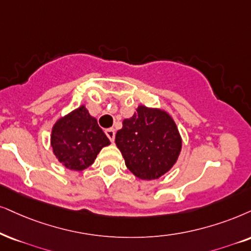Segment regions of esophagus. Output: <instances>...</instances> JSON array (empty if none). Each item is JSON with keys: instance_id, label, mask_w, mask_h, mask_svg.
<instances>
[{"instance_id": "34e87169", "label": "esophagus", "mask_w": 251, "mask_h": 251, "mask_svg": "<svg viewBox=\"0 0 251 251\" xmlns=\"http://www.w3.org/2000/svg\"><path fill=\"white\" fill-rule=\"evenodd\" d=\"M105 134H106L107 138L110 139L111 142L115 141V135H116L115 129H113V128H107V129H105Z\"/></svg>"}]
</instances>
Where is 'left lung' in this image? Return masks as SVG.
<instances>
[{"mask_svg":"<svg viewBox=\"0 0 251 251\" xmlns=\"http://www.w3.org/2000/svg\"><path fill=\"white\" fill-rule=\"evenodd\" d=\"M182 136L168 111L140 104L124 119L116 145L127 169L138 178L157 179L175 166L182 151Z\"/></svg>","mask_w":251,"mask_h":251,"instance_id":"obj_1","label":"left lung"}]
</instances>
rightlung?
Returning a JSON list of instances; mask_svg holds the SVG:
<instances>
[{
  "mask_svg": "<svg viewBox=\"0 0 251 251\" xmlns=\"http://www.w3.org/2000/svg\"><path fill=\"white\" fill-rule=\"evenodd\" d=\"M109 145V138L85 105L60 117L50 133V146L56 160L74 171L90 167L102 148Z\"/></svg>",
  "mask_w": 251,
  "mask_h": 251,
  "instance_id": "obj_1",
  "label": "right lung"
}]
</instances>
